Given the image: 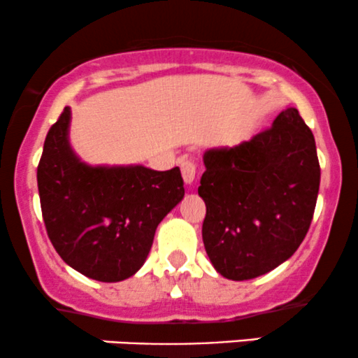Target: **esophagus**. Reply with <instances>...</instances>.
I'll return each instance as SVG.
<instances>
[{"mask_svg":"<svg viewBox=\"0 0 358 358\" xmlns=\"http://www.w3.org/2000/svg\"><path fill=\"white\" fill-rule=\"evenodd\" d=\"M180 166H182V175H183V180L187 185H192L195 182V176H196V165L192 162V159H182V163H180Z\"/></svg>","mask_w":358,"mask_h":358,"instance_id":"obj_1","label":"esophagus"}]
</instances>
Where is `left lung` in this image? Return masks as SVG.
<instances>
[{
	"label": "left lung",
	"mask_w": 358,
	"mask_h": 358,
	"mask_svg": "<svg viewBox=\"0 0 358 358\" xmlns=\"http://www.w3.org/2000/svg\"><path fill=\"white\" fill-rule=\"evenodd\" d=\"M203 245L224 278L244 281L296 252L313 220L320 163L311 129L287 108L273 126L203 155Z\"/></svg>",
	"instance_id": "obj_1"
}]
</instances>
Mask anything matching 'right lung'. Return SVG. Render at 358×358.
<instances>
[{"label":"right lung","mask_w":358,"mask_h":358,"mask_svg":"<svg viewBox=\"0 0 358 358\" xmlns=\"http://www.w3.org/2000/svg\"><path fill=\"white\" fill-rule=\"evenodd\" d=\"M71 109L45 138L40 205L48 239L80 274L102 282L133 276L146 261L159 222L183 199L180 168H90L69 146Z\"/></svg>","instance_id":"right-lung-1"}]
</instances>
